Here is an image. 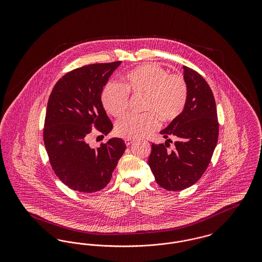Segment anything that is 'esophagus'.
Listing matches in <instances>:
<instances>
[{"instance_id":"34e87169","label":"esophagus","mask_w":262,"mask_h":262,"mask_svg":"<svg viewBox=\"0 0 262 262\" xmlns=\"http://www.w3.org/2000/svg\"><path fill=\"white\" fill-rule=\"evenodd\" d=\"M125 145H126V146H129L132 143H134V140H130V139H125Z\"/></svg>"}]
</instances>
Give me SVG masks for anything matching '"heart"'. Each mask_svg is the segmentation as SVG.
Masks as SVG:
<instances>
[{"label": "heart", "instance_id": "obj_1", "mask_svg": "<svg viewBox=\"0 0 262 262\" xmlns=\"http://www.w3.org/2000/svg\"><path fill=\"white\" fill-rule=\"evenodd\" d=\"M187 84L180 75H169L157 63H143L127 72L123 86L109 82L103 89L101 101L104 109L114 117L126 111L128 95L143 96L142 109L145 113L136 117L127 115L120 119L115 134L125 139L145 137L158 126V118L163 123L177 120L186 108Z\"/></svg>", "mask_w": 262, "mask_h": 262}]
</instances>
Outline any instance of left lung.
<instances>
[{
	"instance_id": "left-lung-1",
	"label": "left lung",
	"mask_w": 262,
	"mask_h": 262,
	"mask_svg": "<svg viewBox=\"0 0 262 262\" xmlns=\"http://www.w3.org/2000/svg\"><path fill=\"white\" fill-rule=\"evenodd\" d=\"M187 101L183 114L160 132L165 144H152L148 165L156 183L167 190L194 185L207 169L219 135L216 103L211 88L201 75L186 66ZM176 139L169 151L170 137Z\"/></svg>"
}]
</instances>
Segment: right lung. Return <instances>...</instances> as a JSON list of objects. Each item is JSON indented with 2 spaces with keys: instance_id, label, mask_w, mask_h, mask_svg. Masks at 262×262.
<instances>
[{
  "instance_id": "right-lung-1",
  "label": "right lung",
  "mask_w": 262,
  "mask_h": 262,
  "mask_svg": "<svg viewBox=\"0 0 262 262\" xmlns=\"http://www.w3.org/2000/svg\"><path fill=\"white\" fill-rule=\"evenodd\" d=\"M122 62L88 64L66 74L51 92L43 138L52 169L66 186L79 192L106 187L125 152V141L114 137L92 148V126L103 135L113 128L101 93Z\"/></svg>"
}]
</instances>
